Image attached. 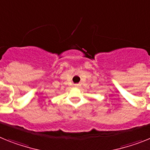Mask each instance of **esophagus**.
I'll list each match as a JSON object with an SVG mask.
<instances>
[{
	"label": "esophagus",
	"instance_id": "esophagus-1",
	"mask_svg": "<svg viewBox=\"0 0 150 150\" xmlns=\"http://www.w3.org/2000/svg\"><path fill=\"white\" fill-rule=\"evenodd\" d=\"M75 87H79V86H80V84H75Z\"/></svg>",
	"mask_w": 150,
	"mask_h": 150
}]
</instances>
